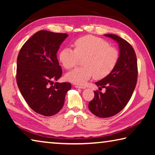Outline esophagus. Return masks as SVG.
Instances as JSON below:
<instances>
[{
    "instance_id": "obj_1",
    "label": "esophagus",
    "mask_w": 155,
    "mask_h": 155,
    "mask_svg": "<svg viewBox=\"0 0 155 155\" xmlns=\"http://www.w3.org/2000/svg\"><path fill=\"white\" fill-rule=\"evenodd\" d=\"M74 87L76 88H79V89H85V87H84V86H79V85H75Z\"/></svg>"
}]
</instances>
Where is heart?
Returning a JSON list of instances; mask_svg holds the SVG:
<instances>
[{
	"label": "heart",
	"mask_w": 155,
	"mask_h": 155,
	"mask_svg": "<svg viewBox=\"0 0 155 155\" xmlns=\"http://www.w3.org/2000/svg\"><path fill=\"white\" fill-rule=\"evenodd\" d=\"M74 50L65 48L59 52V59L65 69L76 66L83 59V67L77 68L65 76L70 82L85 85L93 77L102 79L107 77L116 66L119 59L118 51L103 39L85 35L76 40Z\"/></svg>",
	"instance_id": "1"
}]
</instances>
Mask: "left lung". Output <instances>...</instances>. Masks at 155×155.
I'll return each instance as SVG.
<instances>
[{
  "label": "left lung",
  "mask_w": 155,
  "mask_h": 155,
  "mask_svg": "<svg viewBox=\"0 0 155 155\" xmlns=\"http://www.w3.org/2000/svg\"><path fill=\"white\" fill-rule=\"evenodd\" d=\"M106 37L116 41L119 46V59L110 74L96 82L99 87L105 88V92L94 91V98L89 103V109L99 117H109L124 108L134 91L137 78V62L132 46L124 39L114 34Z\"/></svg>",
  "instance_id": "obj_1"
}]
</instances>
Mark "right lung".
<instances>
[{"mask_svg": "<svg viewBox=\"0 0 155 155\" xmlns=\"http://www.w3.org/2000/svg\"><path fill=\"white\" fill-rule=\"evenodd\" d=\"M66 33L40 31L26 41L17 59L16 81L23 98L34 111L44 116L57 114L64 106L69 83L56 82L62 70L57 51Z\"/></svg>", "mask_w": 155, "mask_h": 155, "instance_id": "1", "label": "right lung"}]
</instances>
